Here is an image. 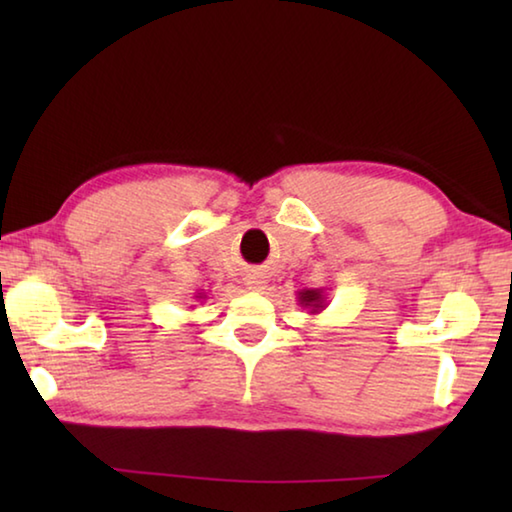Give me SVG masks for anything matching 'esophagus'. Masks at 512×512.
<instances>
[{
    "label": "esophagus",
    "mask_w": 512,
    "mask_h": 512,
    "mask_svg": "<svg viewBox=\"0 0 512 512\" xmlns=\"http://www.w3.org/2000/svg\"><path fill=\"white\" fill-rule=\"evenodd\" d=\"M244 284H246L248 291H262V289H266V280L259 273H248L244 277Z\"/></svg>",
    "instance_id": "34e87169"
}]
</instances>
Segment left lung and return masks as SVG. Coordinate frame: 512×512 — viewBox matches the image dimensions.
<instances>
[{"mask_svg":"<svg viewBox=\"0 0 512 512\" xmlns=\"http://www.w3.org/2000/svg\"><path fill=\"white\" fill-rule=\"evenodd\" d=\"M298 305L309 309V314H320L327 307L325 289H302L298 291Z\"/></svg>","mask_w":512,"mask_h":512,"instance_id":"left-lung-1","label":"left lung"}]
</instances>
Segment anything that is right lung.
<instances>
[{"instance_id":"add662e5","label":"right lung","mask_w":512,"mask_h":512,"mask_svg":"<svg viewBox=\"0 0 512 512\" xmlns=\"http://www.w3.org/2000/svg\"><path fill=\"white\" fill-rule=\"evenodd\" d=\"M194 298H198V300H203L205 298V293H196V296Z\"/></svg>"}]
</instances>
